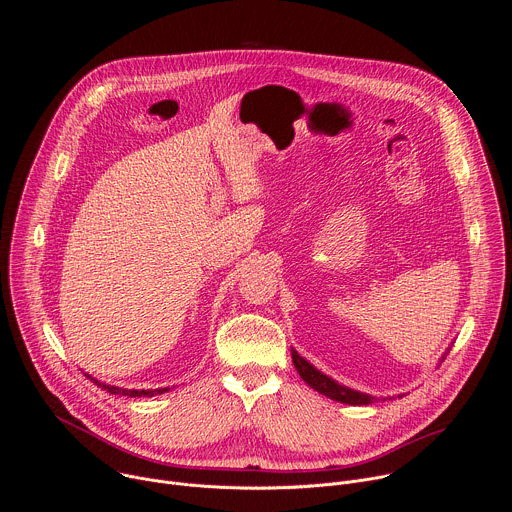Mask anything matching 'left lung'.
<instances>
[{"instance_id":"8db88e82","label":"left lung","mask_w":512,"mask_h":512,"mask_svg":"<svg viewBox=\"0 0 512 512\" xmlns=\"http://www.w3.org/2000/svg\"><path fill=\"white\" fill-rule=\"evenodd\" d=\"M450 352V348L444 352V356L440 358V362L446 358V354ZM291 360H294V367L300 373V377L318 393L326 395L328 399H334L338 403H346V405H371L375 401H389L391 397H373L369 393H362L356 389H350L346 385H340L338 381H334L332 377L324 375L322 371H318L312 362H308L304 356L298 354L296 348H291ZM401 397V395H399Z\"/></svg>"}]
</instances>
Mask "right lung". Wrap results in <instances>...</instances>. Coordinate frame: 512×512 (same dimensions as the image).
<instances>
[{
  "label": "right lung",
  "mask_w": 512,
  "mask_h": 512,
  "mask_svg": "<svg viewBox=\"0 0 512 512\" xmlns=\"http://www.w3.org/2000/svg\"><path fill=\"white\" fill-rule=\"evenodd\" d=\"M87 375V373H85ZM95 385H99L101 389H105L107 393H111V395H127V397H154V395H162V393H166V391H170L168 387H164V389H121V387H113V385H107V383H101V381H97V379H93L91 375H87Z\"/></svg>",
  "instance_id": "obj_1"
}]
</instances>
